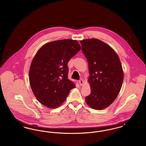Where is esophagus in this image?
Masks as SVG:
<instances>
[{
  "instance_id": "esophagus-1",
  "label": "esophagus",
  "mask_w": 146,
  "mask_h": 146,
  "mask_svg": "<svg viewBox=\"0 0 146 146\" xmlns=\"http://www.w3.org/2000/svg\"><path fill=\"white\" fill-rule=\"evenodd\" d=\"M79 84H80V86H82V85H83V79H80L79 80Z\"/></svg>"
}]
</instances>
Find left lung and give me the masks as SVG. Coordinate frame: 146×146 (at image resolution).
I'll list each match as a JSON object with an SVG mask.
<instances>
[{"mask_svg": "<svg viewBox=\"0 0 146 146\" xmlns=\"http://www.w3.org/2000/svg\"><path fill=\"white\" fill-rule=\"evenodd\" d=\"M87 58L91 94L85 97L91 108L101 110L116 99L124 79L122 66L117 53L108 44L97 39L80 41Z\"/></svg>", "mask_w": 146, "mask_h": 146, "instance_id": "left-lung-1", "label": "left lung"}]
</instances>
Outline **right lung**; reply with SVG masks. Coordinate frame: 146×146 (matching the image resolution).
Listing matches in <instances>:
<instances>
[{
  "label": "right lung",
  "mask_w": 146,
  "mask_h": 146,
  "mask_svg": "<svg viewBox=\"0 0 146 146\" xmlns=\"http://www.w3.org/2000/svg\"><path fill=\"white\" fill-rule=\"evenodd\" d=\"M81 50L76 40L50 42L39 49L31 63L29 79L38 101L50 108L61 106L76 85L68 78V62Z\"/></svg>",
  "instance_id": "add662e5"
}]
</instances>
